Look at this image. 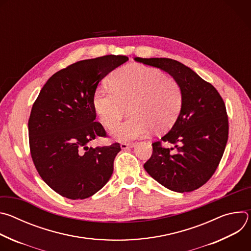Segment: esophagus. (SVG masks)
Masks as SVG:
<instances>
[{
	"label": "esophagus",
	"instance_id": "1",
	"mask_svg": "<svg viewBox=\"0 0 251 251\" xmlns=\"http://www.w3.org/2000/svg\"><path fill=\"white\" fill-rule=\"evenodd\" d=\"M120 147H121L122 150H128L130 148H133L134 144H133V143H131V144H129V143H122V144L120 145Z\"/></svg>",
	"mask_w": 251,
	"mask_h": 251
}]
</instances>
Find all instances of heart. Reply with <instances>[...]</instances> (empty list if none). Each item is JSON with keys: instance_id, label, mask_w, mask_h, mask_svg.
I'll use <instances>...</instances> for the list:
<instances>
[{"instance_id": "b5f03b06", "label": "heart", "mask_w": 251, "mask_h": 251, "mask_svg": "<svg viewBox=\"0 0 251 251\" xmlns=\"http://www.w3.org/2000/svg\"><path fill=\"white\" fill-rule=\"evenodd\" d=\"M111 87H99L93 96V107L101 123L113 129L129 107L132 116L118 125L112 135L120 142H129L173 126L182 109L181 86L161 70L142 64H129L116 70Z\"/></svg>"}]
</instances>
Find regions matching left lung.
<instances>
[{
	"mask_svg": "<svg viewBox=\"0 0 251 251\" xmlns=\"http://www.w3.org/2000/svg\"><path fill=\"white\" fill-rule=\"evenodd\" d=\"M160 68L178 83L183 92L180 114L161 140L175 148L153 143V154L144 164L146 172L165 188L192 192L204 185L216 172L228 138L226 105L218 90L194 70L171 58H134Z\"/></svg>",
	"mask_w": 251,
	"mask_h": 251,
	"instance_id": "left-lung-1",
	"label": "left lung"
}]
</instances>
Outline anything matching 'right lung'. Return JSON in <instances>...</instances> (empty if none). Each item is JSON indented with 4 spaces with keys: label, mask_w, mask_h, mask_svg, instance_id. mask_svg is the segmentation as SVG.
I'll use <instances>...</instances> for the list:
<instances>
[{
    "label": "right lung",
    "mask_w": 251,
    "mask_h": 251,
    "mask_svg": "<svg viewBox=\"0 0 251 251\" xmlns=\"http://www.w3.org/2000/svg\"><path fill=\"white\" fill-rule=\"evenodd\" d=\"M127 60L110 54L71 64L47 81L32 105L28 137L33 164L45 183L64 198H89L112 176L119 143L88 147L97 136H106L95 122L93 96L98 83Z\"/></svg>",
    "instance_id": "obj_1"
}]
</instances>
